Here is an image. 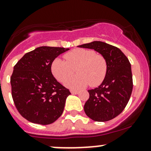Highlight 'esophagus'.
<instances>
[{
  "mask_svg": "<svg viewBox=\"0 0 151 151\" xmlns=\"http://www.w3.org/2000/svg\"><path fill=\"white\" fill-rule=\"evenodd\" d=\"M71 93L72 94H78L80 92H79V91H72V90H71Z\"/></svg>",
  "mask_w": 151,
  "mask_h": 151,
  "instance_id": "esophagus-1",
  "label": "esophagus"
}]
</instances>
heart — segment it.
<instances>
[{"label": "heart", "instance_id": "b5f03b06", "mask_svg": "<svg viewBox=\"0 0 151 151\" xmlns=\"http://www.w3.org/2000/svg\"><path fill=\"white\" fill-rule=\"evenodd\" d=\"M67 61L57 58L53 60L51 70L54 77L67 88L78 90L88 84L96 86L102 83L107 71V64L101 55L92 50L74 49L64 55ZM76 68L77 74L70 78ZM70 78H69L68 77Z\"/></svg>", "mask_w": 151, "mask_h": 151}]
</instances>
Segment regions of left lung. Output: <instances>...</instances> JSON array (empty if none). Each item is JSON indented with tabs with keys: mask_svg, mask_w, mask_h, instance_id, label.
I'll use <instances>...</instances> for the list:
<instances>
[{
	"mask_svg": "<svg viewBox=\"0 0 151 151\" xmlns=\"http://www.w3.org/2000/svg\"><path fill=\"white\" fill-rule=\"evenodd\" d=\"M78 47L94 50L107 64L101 84L88 91L90 96L84 105L85 114L94 121H110L123 112L132 95L133 80L129 59L118 47L105 42L95 41Z\"/></svg>",
	"mask_w": 151,
	"mask_h": 151,
	"instance_id": "8db88e82",
	"label": "left lung"
}]
</instances>
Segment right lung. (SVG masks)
Instances as JSON below:
<instances>
[{
  "label": "right lung",
  "instance_id": "obj_1",
  "mask_svg": "<svg viewBox=\"0 0 151 151\" xmlns=\"http://www.w3.org/2000/svg\"><path fill=\"white\" fill-rule=\"evenodd\" d=\"M68 48L39 47L24 55L14 67L11 77L12 95L16 108L30 122L51 124L64 109L71 94L53 77V60Z\"/></svg>",
  "mask_w": 151,
  "mask_h": 151
}]
</instances>
